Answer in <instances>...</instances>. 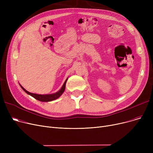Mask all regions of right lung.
<instances>
[{
    "instance_id": "add662e5",
    "label": "right lung",
    "mask_w": 153,
    "mask_h": 153,
    "mask_svg": "<svg viewBox=\"0 0 153 153\" xmlns=\"http://www.w3.org/2000/svg\"><path fill=\"white\" fill-rule=\"evenodd\" d=\"M68 77L66 79V80L65 81V82H64L62 87L61 88V89L56 92V93L54 94H44V95H42V94H33V93H31L29 92L28 91H27L26 89H24V88L20 84V87H22V89L25 91L27 94L31 95V97H33V98H35V99L40 101V102H50L54 100H56L58 99L60 96L63 94V92L65 91V88H66V82L68 81Z\"/></svg>"
}]
</instances>
